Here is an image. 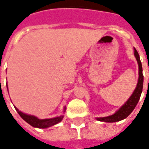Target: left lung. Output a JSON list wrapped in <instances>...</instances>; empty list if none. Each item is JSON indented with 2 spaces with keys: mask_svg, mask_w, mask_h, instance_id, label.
<instances>
[{
  "mask_svg": "<svg viewBox=\"0 0 149 149\" xmlns=\"http://www.w3.org/2000/svg\"><path fill=\"white\" fill-rule=\"evenodd\" d=\"M134 56L138 63V67H139V77H138V82L136 84V87L133 91V93L129 97L128 100L116 112L109 116H104V117H97L96 118L97 120L103 122H108V123H112V122H117L120 120H124L126 117L131 114V112L134 110L136 106L138 101L140 100L142 89H143V82H144V76H143V69H142V65H141L140 56L138 54L136 49L134 48Z\"/></svg>",
  "mask_w": 149,
  "mask_h": 149,
  "instance_id": "obj_1",
  "label": "left lung"
}]
</instances>
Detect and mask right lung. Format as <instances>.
I'll return each instance as SVG.
<instances>
[{
    "instance_id": "right-lung-1",
    "label": "right lung",
    "mask_w": 149,
    "mask_h": 149,
    "mask_svg": "<svg viewBox=\"0 0 149 149\" xmlns=\"http://www.w3.org/2000/svg\"><path fill=\"white\" fill-rule=\"evenodd\" d=\"M7 85V84H6ZM8 88V85H7ZM15 107V106H14ZM16 110L17 111L18 114L21 116V117L24 120L27 122L28 124H29L31 126H33L34 128H47L53 126V125L58 124L59 122H61L62 120V119L64 117V116L61 115L60 116H56L54 118H49V119H39L37 118V116H35L33 115H29L26 113L19 111L17 108L15 107ZM66 108H64V112H65Z\"/></svg>"
}]
</instances>
